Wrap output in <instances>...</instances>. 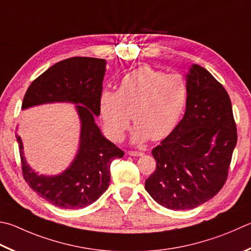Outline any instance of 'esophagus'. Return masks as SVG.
<instances>
[{"label":"esophagus","instance_id":"obj_1","mask_svg":"<svg viewBox=\"0 0 251 251\" xmlns=\"http://www.w3.org/2000/svg\"><path fill=\"white\" fill-rule=\"evenodd\" d=\"M127 153H128L129 156H141V154H143L141 151H135V150H129Z\"/></svg>","mask_w":251,"mask_h":251}]
</instances>
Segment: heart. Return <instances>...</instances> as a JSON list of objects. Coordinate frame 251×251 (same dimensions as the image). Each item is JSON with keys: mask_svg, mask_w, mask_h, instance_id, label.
Listing matches in <instances>:
<instances>
[{"mask_svg": "<svg viewBox=\"0 0 251 251\" xmlns=\"http://www.w3.org/2000/svg\"><path fill=\"white\" fill-rule=\"evenodd\" d=\"M188 102L189 85L183 76L144 66L122 76L117 91L104 90L99 107L103 129L111 140H123L133 118V140L143 143L170 135Z\"/></svg>", "mask_w": 251, "mask_h": 251, "instance_id": "heart-1", "label": "heart"}]
</instances>
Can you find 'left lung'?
<instances>
[{
  "instance_id": "left-lung-1",
  "label": "left lung",
  "mask_w": 251,
  "mask_h": 251,
  "mask_svg": "<svg viewBox=\"0 0 251 251\" xmlns=\"http://www.w3.org/2000/svg\"><path fill=\"white\" fill-rule=\"evenodd\" d=\"M189 102L179 125L152 149L156 170L145 181L154 201L192 209L211 200L228 176L237 128L229 95L203 67L186 76Z\"/></svg>"
}]
</instances>
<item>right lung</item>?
<instances>
[{"label":"right lung","instance_id":"right-lung-1","mask_svg":"<svg viewBox=\"0 0 251 251\" xmlns=\"http://www.w3.org/2000/svg\"><path fill=\"white\" fill-rule=\"evenodd\" d=\"M105 63L104 59L91 57L59 61L31 82L23 100L22 108L50 102L81 104L76 106L82 124L80 149L61 175L45 176L31 170L23 156L22 139L15 135L23 177L39 197L54 206L76 209L97 201L110 184L112 161L124 156L122 149L103 137L94 123V116L100 115Z\"/></svg>","mask_w":251,"mask_h":251}]
</instances>
